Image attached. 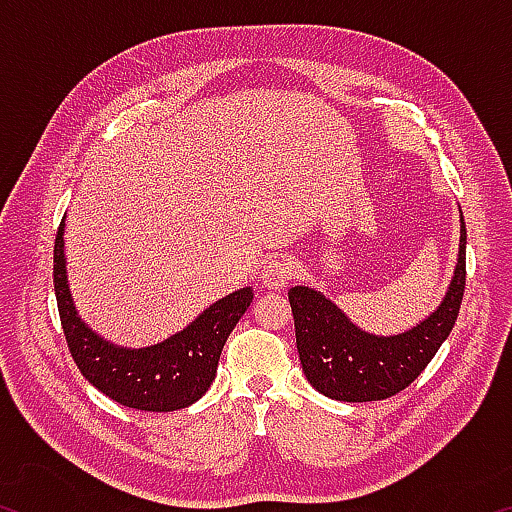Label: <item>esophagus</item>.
I'll list each match as a JSON object with an SVG mask.
<instances>
[{"instance_id": "obj_1", "label": "esophagus", "mask_w": 512, "mask_h": 512, "mask_svg": "<svg viewBox=\"0 0 512 512\" xmlns=\"http://www.w3.org/2000/svg\"><path fill=\"white\" fill-rule=\"evenodd\" d=\"M293 275V266L289 259H271L262 271V284L266 289L287 287Z\"/></svg>"}]
</instances>
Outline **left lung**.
I'll return each mask as SVG.
<instances>
[{"instance_id":"8db88e82","label":"left lung","mask_w":512,"mask_h":512,"mask_svg":"<svg viewBox=\"0 0 512 512\" xmlns=\"http://www.w3.org/2000/svg\"><path fill=\"white\" fill-rule=\"evenodd\" d=\"M465 221L454 277L436 311L402 334L363 332L343 311L309 287H293L289 302L302 370L311 386L339 402H375L404 391L427 368L452 332L465 291Z\"/></svg>"}]
</instances>
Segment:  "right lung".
<instances>
[{
    "mask_svg": "<svg viewBox=\"0 0 512 512\" xmlns=\"http://www.w3.org/2000/svg\"><path fill=\"white\" fill-rule=\"evenodd\" d=\"M65 219L54 246V289L67 348L81 375L110 400L137 411L167 413L201 400L216 377L225 341L253 302V289L216 300L178 334L149 348H119L83 323L65 268Z\"/></svg>",
    "mask_w": 512,
    "mask_h": 512,
    "instance_id": "1",
    "label": "right lung"
}]
</instances>
